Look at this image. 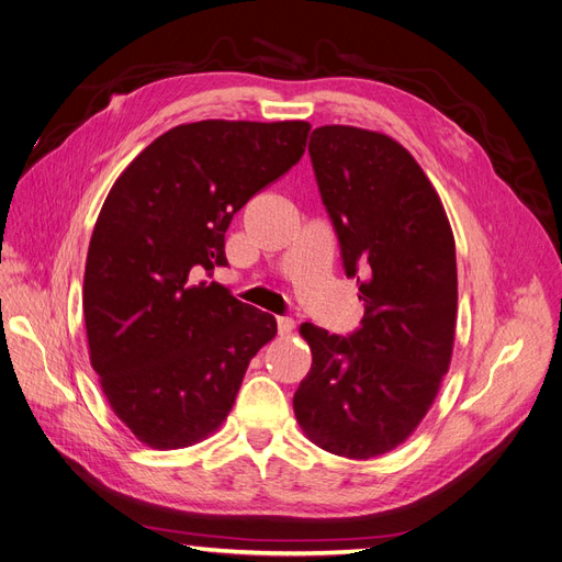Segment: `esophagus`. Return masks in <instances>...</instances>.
<instances>
[{"mask_svg":"<svg viewBox=\"0 0 562 562\" xmlns=\"http://www.w3.org/2000/svg\"><path fill=\"white\" fill-rule=\"evenodd\" d=\"M292 330H294V319L292 317H278V334L282 338L292 336Z\"/></svg>","mask_w":562,"mask_h":562,"instance_id":"1","label":"esophagus"}]
</instances>
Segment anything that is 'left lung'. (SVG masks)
Here are the masks:
<instances>
[{"mask_svg": "<svg viewBox=\"0 0 562 562\" xmlns=\"http://www.w3.org/2000/svg\"><path fill=\"white\" fill-rule=\"evenodd\" d=\"M307 153L366 315L349 336L301 326L313 368L294 412L315 445L366 461L419 426L447 375L456 245L438 192L401 143L328 124L310 136Z\"/></svg>", "mask_w": 562, "mask_h": 562, "instance_id": "8db88e82", "label": "left lung"}]
</instances>
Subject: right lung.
Instances as JSON below:
<instances>
[{"label":"right lung","mask_w":562,"mask_h":562,"mask_svg":"<svg viewBox=\"0 0 562 562\" xmlns=\"http://www.w3.org/2000/svg\"><path fill=\"white\" fill-rule=\"evenodd\" d=\"M310 124L203 120L155 138L115 180L94 224L82 310L90 361L145 445L213 432L276 317L201 280L226 266L234 215L303 157Z\"/></svg>","instance_id":"add662e5"}]
</instances>
